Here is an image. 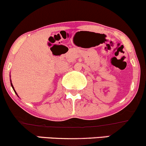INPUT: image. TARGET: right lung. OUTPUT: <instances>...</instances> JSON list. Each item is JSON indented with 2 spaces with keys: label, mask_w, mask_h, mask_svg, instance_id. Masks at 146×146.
Returning a JSON list of instances; mask_svg holds the SVG:
<instances>
[{
  "label": "right lung",
  "mask_w": 146,
  "mask_h": 146,
  "mask_svg": "<svg viewBox=\"0 0 146 146\" xmlns=\"http://www.w3.org/2000/svg\"><path fill=\"white\" fill-rule=\"evenodd\" d=\"M10 82H11V86H12V89H13V90L14 91V92H15V94H17V96H18L19 97V96H18V94H17V92H16V91H15V89H14V86H13V84H12V80H10Z\"/></svg>",
  "instance_id": "obj_1"
}]
</instances>
